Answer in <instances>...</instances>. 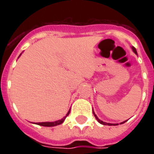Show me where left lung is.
<instances>
[{
	"label": "left lung",
	"mask_w": 154,
	"mask_h": 154,
	"mask_svg": "<svg viewBox=\"0 0 154 154\" xmlns=\"http://www.w3.org/2000/svg\"><path fill=\"white\" fill-rule=\"evenodd\" d=\"M131 48H132V49H133V51H134V53H135V54H137V53L136 49H135V48H134V46H132ZM93 112H94V116H95V117H96V119L97 120V122H98L99 123H100V124L105 125H118V124H112V123H107V122H103V121H101V120L99 119L98 117H97V115L95 114V112H94V109H93ZM125 122H126V121H125V122H122V123H120V124H123V123H125Z\"/></svg>",
	"instance_id": "obj_1"
}]
</instances>
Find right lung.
<instances>
[{
    "label": "right lung",
    "instance_id": "obj_1",
    "mask_svg": "<svg viewBox=\"0 0 154 154\" xmlns=\"http://www.w3.org/2000/svg\"><path fill=\"white\" fill-rule=\"evenodd\" d=\"M20 55H21V53L20 54ZM20 56H19V57H20ZM69 112H70V109L69 110V112H67L66 116H65V117H63L62 119L58 120V121H56V122H37V123H35V124L39 125H42V126H46V127L56 126V125H58L62 124L63 122H64V121H65V118H66V117H67L68 115L69 114Z\"/></svg>",
    "mask_w": 154,
    "mask_h": 154
}]
</instances>
